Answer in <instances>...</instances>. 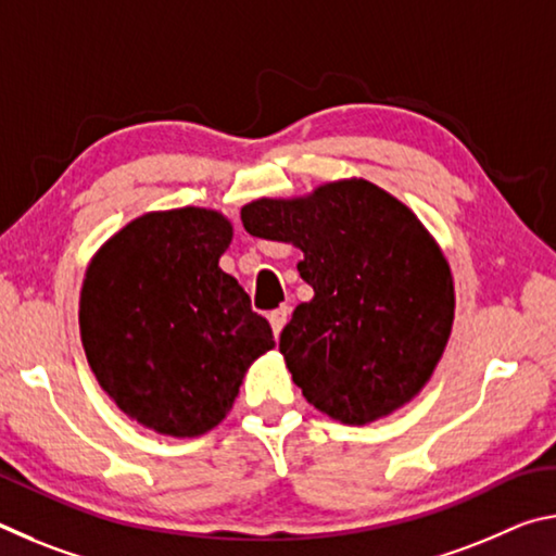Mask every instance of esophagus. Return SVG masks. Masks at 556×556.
Returning a JSON list of instances; mask_svg holds the SVG:
<instances>
[{"label": "esophagus", "instance_id": "obj_1", "mask_svg": "<svg viewBox=\"0 0 556 556\" xmlns=\"http://www.w3.org/2000/svg\"><path fill=\"white\" fill-rule=\"evenodd\" d=\"M289 321V306L281 304L279 308H275V312L269 314V324H271V331H275V336L281 333V328L287 326Z\"/></svg>", "mask_w": 556, "mask_h": 556}]
</instances>
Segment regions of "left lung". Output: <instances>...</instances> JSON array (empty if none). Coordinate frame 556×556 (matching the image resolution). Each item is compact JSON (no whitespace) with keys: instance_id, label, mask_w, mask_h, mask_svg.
I'll use <instances>...</instances> for the list:
<instances>
[{"instance_id":"obj_1","label":"left lung","mask_w":556,"mask_h":556,"mask_svg":"<svg viewBox=\"0 0 556 556\" xmlns=\"http://www.w3.org/2000/svg\"><path fill=\"white\" fill-rule=\"evenodd\" d=\"M244 230L304 252L314 299L294 308L279 353L301 394L341 425H370L412 402L444 355L454 277L407 205L365 178L299 199L242 205Z\"/></svg>"}]
</instances>
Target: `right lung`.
Wrapping results in <instances>:
<instances>
[{"label": "right lung", "instance_id": "add662e5", "mask_svg": "<svg viewBox=\"0 0 556 556\" xmlns=\"http://www.w3.org/2000/svg\"><path fill=\"white\" fill-rule=\"evenodd\" d=\"M230 240L218 211H152L112 235L86 269L78 321L90 370L156 434L218 427L244 372L275 348L267 318L218 267Z\"/></svg>", "mask_w": 556, "mask_h": 556}]
</instances>
